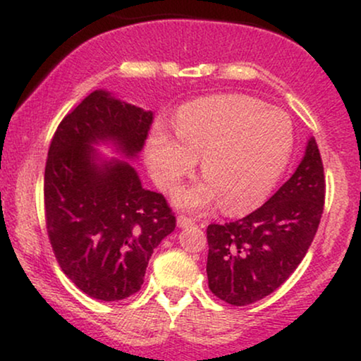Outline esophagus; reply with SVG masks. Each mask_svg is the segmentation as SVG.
I'll return each mask as SVG.
<instances>
[{"label":"esophagus","mask_w":361,"mask_h":361,"mask_svg":"<svg viewBox=\"0 0 361 361\" xmlns=\"http://www.w3.org/2000/svg\"><path fill=\"white\" fill-rule=\"evenodd\" d=\"M194 224L195 220L189 219V216H184V215L177 216V226H179V228H187V226H192Z\"/></svg>","instance_id":"obj_1"}]
</instances>
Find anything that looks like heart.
I'll use <instances>...</instances> for the list:
<instances>
[{
  "instance_id": "heart-1",
  "label": "heart",
  "mask_w": 361,
  "mask_h": 361,
  "mask_svg": "<svg viewBox=\"0 0 361 361\" xmlns=\"http://www.w3.org/2000/svg\"><path fill=\"white\" fill-rule=\"evenodd\" d=\"M176 135L162 128L151 133L145 152L152 179L171 189L200 157L205 179L177 189L172 202L204 210L221 200L228 214L263 204L288 167L295 140L288 113L238 93L187 103L177 113Z\"/></svg>"
}]
</instances>
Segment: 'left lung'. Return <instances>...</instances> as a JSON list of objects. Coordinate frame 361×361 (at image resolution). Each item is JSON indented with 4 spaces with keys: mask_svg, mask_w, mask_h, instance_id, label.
<instances>
[{
    "mask_svg": "<svg viewBox=\"0 0 361 361\" xmlns=\"http://www.w3.org/2000/svg\"><path fill=\"white\" fill-rule=\"evenodd\" d=\"M320 152L309 137L302 161L283 187L253 214L209 225L207 278L216 298L248 305L274 293L307 253L324 212Z\"/></svg>",
    "mask_w": 361,
    "mask_h": 361,
    "instance_id": "left-lung-1",
    "label": "left lung"
}]
</instances>
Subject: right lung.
<instances>
[{"mask_svg": "<svg viewBox=\"0 0 361 361\" xmlns=\"http://www.w3.org/2000/svg\"><path fill=\"white\" fill-rule=\"evenodd\" d=\"M152 120V111L100 88L63 118L49 147V240L67 278L93 299L111 302L137 293L152 251L176 228L164 197L142 189L131 164ZM98 145L123 159L105 157Z\"/></svg>", "mask_w": 361, "mask_h": 361, "instance_id": "obj_1", "label": "right lung"}]
</instances>
